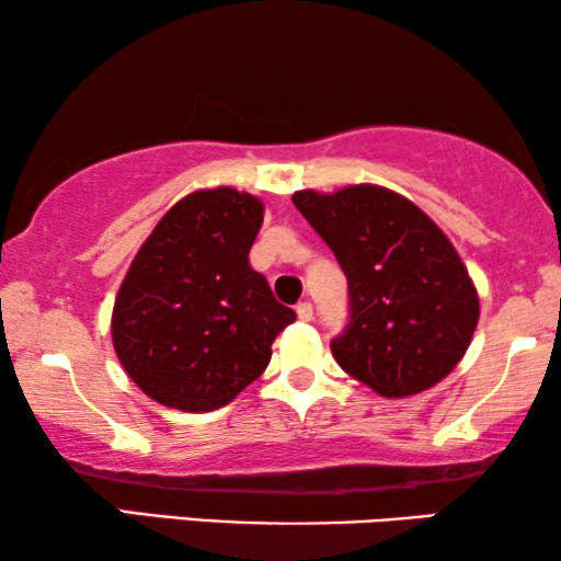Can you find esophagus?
I'll return each mask as SVG.
<instances>
[{"instance_id": "1", "label": "esophagus", "mask_w": 561, "mask_h": 561, "mask_svg": "<svg viewBox=\"0 0 561 561\" xmlns=\"http://www.w3.org/2000/svg\"><path fill=\"white\" fill-rule=\"evenodd\" d=\"M296 313H298V319L311 321L313 319V306L309 301H301V304L296 306Z\"/></svg>"}]
</instances>
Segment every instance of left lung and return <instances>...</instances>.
<instances>
[{
    "label": "left lung",
    "mask_w": 561,
    "mask_h": 561,
    "mask_svg": "<svg viewBox=\"0 0 561 561\" xmlns=\"http://www.w3.org/2000/svg\"><path fill=\"white\" fill-rule=\"evenodd\" d=\"M294 204L347 275L350 324L332 340L342 370L382 398L447 378L480 319L478 290L447 234L409 198L373 183L296 191Z\"/></svg>",
    "instance_id": "1"
}]
</instances>
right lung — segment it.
Wrapping results in <instances>:
<instances>
[{"instance_id":"obj_1","label":"right lung","mask_w":561,"mask_h":561,"mask_svg":"<svg viewBox=\"0 0 561 561\" xmlns=\"http://www.w3.org/2000/svg\"><path fill=\"white\" fill-rule=\"evenodd\" d=\"M260 225L257 196L204 188L171 206L137 250L114 298L112 342L152 401L217 411L271 363L296 313L250 267Z\"/></svg>"}]
</instances>
